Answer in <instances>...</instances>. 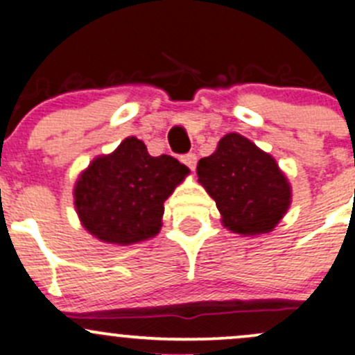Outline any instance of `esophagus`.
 <instances>
[{
    "label": "esophagus",
    "instance_id": "1",
    "mask_svg": "<svg viewBox=\"0 0 355 355\" xmlns=\"http://www.w3.org/2000/svg\"><path fill=\"white\" fill-rule=\"evenodd\" d=\"M196 160H198V159H196L195 153H186V155L181 157V162L184 164V166H188L191 171H195Z\"/></svg>",
    "mask_w": 355,
    "mask_h": 355
}]
</instances>
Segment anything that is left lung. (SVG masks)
<instances>
[{
  "label": "left lung",
  "mask_w": 355,
  "mask_h": 355,
  "mask_svg": "<svg viewBox=\"0 0 355 355\" xmlns=\"http://www.w3.org/2000/svg\"><path fill=\"white\" fill-rule=\"evenodd\" d=\"M196 174L231 233H271L292 205V184L275 157L238 132L223 136L216 152L200 160Z\"/></svg>",
  "instance_id": "left-lung-1"
}]
</instances>
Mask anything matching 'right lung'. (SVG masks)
I'll return each mask as SVG.
<instances>
[{
    "mask_svg": "<svg viewBox=\"0 0 355 355\" xmlns=\"http://www.w3.org/2000/svg\"><path fill=\"white\" fill-rule=\"evenodd\" d=\"M189 169L171 155L152 157L129 136L108 155H98L79 174L73 205L84 230L110 245H135L157 236L164 202Z\"/></svg>",
    "mask_w": 355,
    "mask_h": 355,
    "instance_id": "right-lung-1",
    "label": "right lung"
}]
</instances>
